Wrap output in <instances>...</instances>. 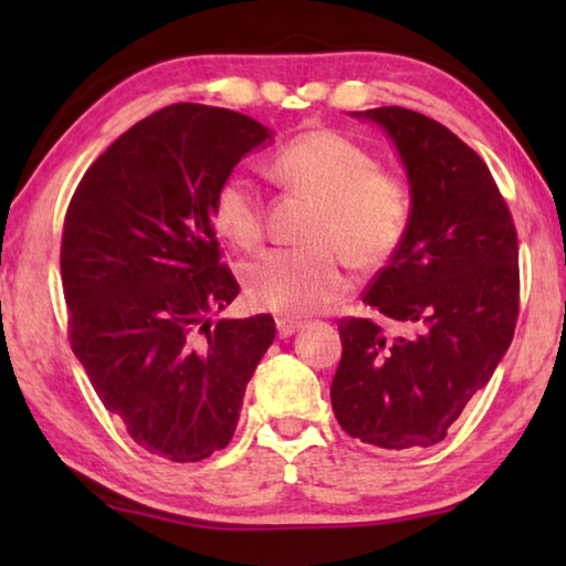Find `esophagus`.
I'll list each match as a JSON object with an SVG mask.
<instances>
[{
  "instance_id": "1",
  "label": "esophagus",
  "mask_w": 566,
  "mask_h": 566,
  "mask_svg": "<svg viewBox=\"0 0 566 566\" xmlns=\"http://www.w3.org/2000/svg\"><path fill=\"white\" fill-rule=\"evenodd\" d=\"M300 327H302L300 319H292V317L276 319V334H280V337H292V334Z\"/></svg>"
}]
</instances>
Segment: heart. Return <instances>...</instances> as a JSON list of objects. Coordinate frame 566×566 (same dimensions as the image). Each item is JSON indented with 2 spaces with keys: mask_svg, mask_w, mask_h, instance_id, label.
Segmentation results:
<instances>
[{
  "mask_svg": "<svg viewBox=\"0 0 566 566\" xmlns=\"http://www.w3.org/2000/svg\"><path fill=\"white\" fill-rule=\"evenodd\" d=\"M272 175L282 187L312 197L304 247L266 249L244 264L242 284L254 306L306 314L349 290V262L377 270L391 260L411 219L405 179L377 167L359 142L337 129L296 134L274 151ZM212 219L229 242L252 249L264 237V199L244 171L217 187Z\"/></svg>",
  "mask_w": 566,
  "mask_h": 566,
  "instance_id": "b5f03b06",
  "label": "heart"
}]
</instances>
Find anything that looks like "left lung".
I'll return each mask as SVG.
<instances>
[{
  "label": "left lung",
  "instance_id": "left-lung-1",
  "mask_svg": "<svg viewBox=\"0 0 566 566\" xmlns=\"http://www.w3.org/2000/svg\"><path fill=\"white\" fill-rule=\"evenodd\" d=\"M357 117L395 139L411 187V219L364 304L405 324L389 334L342 317L334 417L381 449L432 447L494 375L520 314V242L490 167L444 124L405 107Z\"/></svg>",
  "mask_w": 566,
  "mask_h": 566
}]
</instances>
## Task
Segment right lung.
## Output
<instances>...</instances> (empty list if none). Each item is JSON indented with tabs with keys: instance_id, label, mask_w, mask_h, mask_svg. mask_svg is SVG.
Instances as JSON below:
<instances>
[{
	"instance_id": "right-lung-1",
	"label": "right lung",
	"mask_w": 566,
	"mask_h": 566,
	"mask_svg": "<svg viewBox=\"0 0 566 566\" xmlns=\"http://www.w3.org/2000/svg\"><path fill=\"white\" fill-rule=\"evenodd\" d=\"M270 132L247 114L169 104L84 171L66 207L70 344L107 411L142 449L199 462L234 434L274 319L209 322L239 294L219 262L217 187Z\"/></svg>"
}]
</instances>
